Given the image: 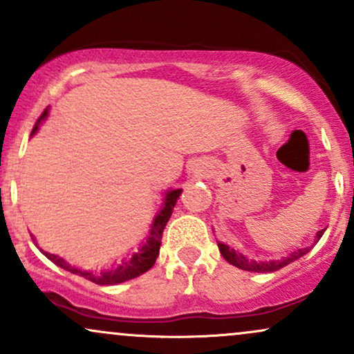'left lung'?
Segmentation results:
<instances>
[{
    "label": "left lung",
    "mask_w": 354,
    "mask_h": 354,
    "mask_svg": "<svg viewBox=\"0 0 354 354\" xmlns=\"http://www.w3.org/2000/svg\"><path fill=\"white\" fill-rule=\"evenodd\" d=\"M324 230H321L316 233V241H319V238L323 236ZM219 253L223 254V258L230 263V265L239 268V270L245 271H254V273H271V271H278L290 263L296 261L298 258H301L303 254H306L310 251V248H303V250L293 251L290 256H284L281 259H271V261H254V259H248L241 253H238L236 250L230 248L225 243H218Z\"/></svg>",
    "instance_id": "left-lung-1"
}]
</instances>
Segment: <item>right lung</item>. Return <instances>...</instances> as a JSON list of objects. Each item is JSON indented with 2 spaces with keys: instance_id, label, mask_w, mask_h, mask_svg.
Listing matches in <instances>:
<instances>
[{
  "instance_id": "1",
  "label": "right lung",
  "mask_w": 354,
  "mask_h": 354,
  "mask_svg": "<svg viewBox=\"0 0 354 354\" xmlns=\"http://www.w3.org/2000/svg\"><path fill=\"white\" fill-rule=\"evenodd\" d=\"M46 116H48V109H44L43 115L38 118V121H36L33 133H36V129L39 128V123H41L43 120H46ZM181 191L183 189H171L166 193L163 208H161L160 213L154 216L151 231H149V236H148V239H146V243H143V246H141L135 254H131L129 258L123 259V263H121V265H118L116 268H113V270L101 271V273H91V271L80 270V268L71 266L70 263H66L63 258H59V256L46 253V251L41 250L43 254L46 256L50 261L55 263L56 266L63 268V270L70 271V273H73V274L83 276V278H86V279H89V281H93L96 284H118V283H124V281H128V279L136 278V276L146 273L149 268H153L154 261H156L158 254H160L161 236H163L165 226H166V223H168V219L171 218L173 208H174V205H176V200L180 198Z\"/></svg>"
}]
</instances>
